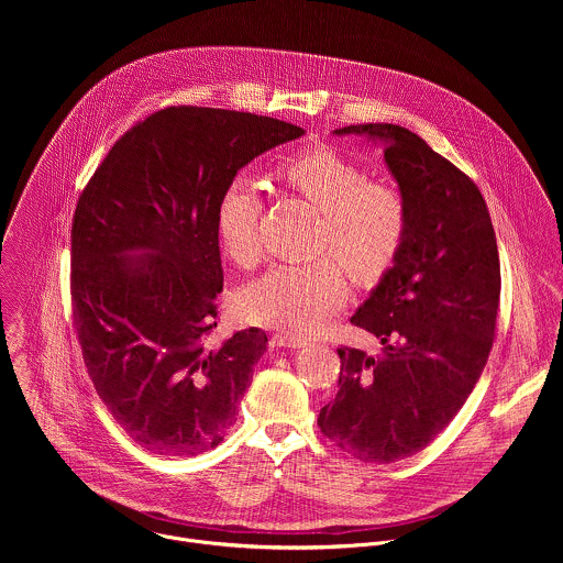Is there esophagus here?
<instances>
[{
  "label": "esophagus",
  "mask_w": 563,
  "mask_h": 563,
  "mask_svg": "<svg viewBox=\"0 0 563 563\" xmlns=\"http://www.w3.org/2000/svg\"><path fill=\"white\" fill-rule=\"evenodd\" d=\"M271 346L275 349H301L306 346L303 340H297V338H290V335H282V333H275L271 338Z\"/></svg>",
  "instance_id": "obj_1"
}]
</instances>
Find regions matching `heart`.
Here are the masks:
<instances>
[{
  "label": "heart",
  "mask_w": 563,
  "mask_h": 563,
  "mask_svg": "<svg viewBox=\"0 0 563 563\" xmlns=\"http://www.w3.org/2000/svg\"><path fill=\"white\" fill-rule=\"evenodd\" d=\"M279 181L321 212L317 251L333 253L306 264H277L241 292L239 310L249 322L290 335H310L344 303L346 275L377 284L397 262L407 232L401 195L366 175L338 152L312 147L279 164ZM260 179L241 170L225 184L217 203V236L223 253L241 268L262 257Z\"/></svg>",
  "instance_id": "heart-1"
}]
</instances>
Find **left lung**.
I'll return each instance as SVG.
<instances>
[{"label":"left lung","mask_w":563,"mask_h":563,"mask_svg":"<svg viewBox=\"0 0 563 563\" xmlns=\"http://www.w3.org/2000/svg\"><path fill=\"white\" fill-rule=\"evenodd\" d=\"M384 147L407 232L395 266L351 322L384 344L373 357L340 349L322 433L362 462L422 451L462 409L487 362L500 297L496 236L479 188L420 136L393 123L340 128Z\"/></svg>","instance_id":"1"}]
</instances>
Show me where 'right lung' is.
<instances>
[{
  "instance_id": "1",
  "label": "right lung",
  "mask_w": 563,
  "mask_h": 563,
  "mask_svg": "<svg viewBox=\"0 0 563 563\" xmlns=\"http://www.w3.org/2000/svg\"><path fill=\"white\" fill-rule=\"evenodd\" d=\"M251 112L170 106L123 134L81 192L71 301L99 399L143 449L197 455L236 422L257 327L208 344L223 266L219 197L242 166L303 136Z\"/></svg>"
}]
</instances>
